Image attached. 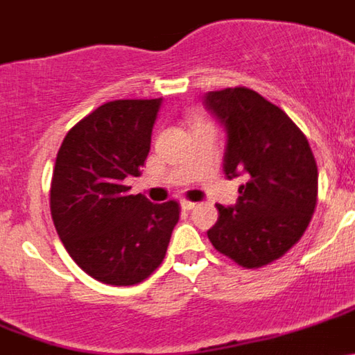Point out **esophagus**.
I'll use <instances>...</instances> for the list:
<instances>
[{"label":"esophagus","mask_w":355,"mask_h":355,"mask_svg":"<svg viewBox=\"0 0 355 355\" xmlns=\"http://www.w3.org/2000/svg\"><path fill=\"white\" fill-rule=\"evenodd\" d=\"M195 205H196L195 202H188V200H182V202H181V209L182 210H191V209H195Z\"/></svg>","instance_id":"34e87169"}]
</instances>
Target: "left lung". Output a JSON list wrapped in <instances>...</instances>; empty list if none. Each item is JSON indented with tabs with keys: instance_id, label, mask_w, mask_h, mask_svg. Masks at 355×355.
<instances>
[{
	"instance_id": "obj_1",
	"label": "left lung",
	"mask_w": 355,
	"mask_h": 355,
	"mask_svg": "<svg viewBox=\"0 0 355 355\" xmlns=\"http://www.w3.org/2000/svg\"><path fill=\"white\" fill-rule=\"evenodd\" d=\"M226 131L223 169L243 176L236 203H217L210 243L243 268L285 255L307 230L318 200V166L304 132L279 107L247 87L203 94Z\"/></svg>"
}]
</instances>
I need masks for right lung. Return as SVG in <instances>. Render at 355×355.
<instances>
[{"mask_svg": "<svg viewBox=\"0 0 355 355\" xmlns=\"http://www.w3.org/2000/svg\"><path fill=\"white\" fill-rule=\"evenodd\" d=\"M162 98L115 100L77 122L63 139L51 179L55 227L70 257L91 278L129 286L166 257L178 202L129 195L152 145Z\"/></svg>", "mask_w": 355, "mask_h": 355, "instance_id": "add662e5", "label": "right lung"}]
</instances>
